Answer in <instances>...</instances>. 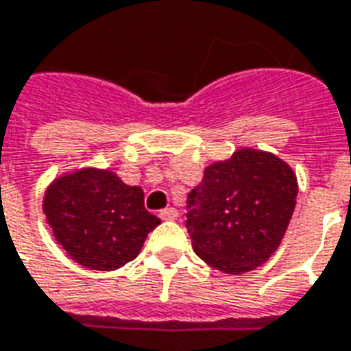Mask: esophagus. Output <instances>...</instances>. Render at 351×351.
<instances>
[{
	"instance_id": "esophagus-1",
	"label": "esophagus",
	"mask_w": 351,
	"mask_h": 351,
	"mask_svg": "<svg viewBox=\"0 0 351 351\" xmlns=\"http://www.w3.org/2000/svg\"><path fill=\"white\" fill-rule=\"evenodd\" d=\"M159 217H161L163 221H175L176 217H178V211H176L175 207H167V209H163V211L159 213Z\"/></svg>"
}]
</instances>
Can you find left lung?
Here are the masks:
<instances>
[{
    "label": "left lung",
    "mask_w": 351,
    "mask_h": 351,
    "mask_svg": "<svg viewBox=\"0 0 351 351\" xmlns=\"http://www.w3.org/2000/svg\"><path fill=\"white\" fill-rule=\"evenodd\" d=\"M298 178L275 154L242 147L204 171L188 194V234L207 265L226 275L261 267L292 219Z\"/></svg>",
    "instance_id": "left-lung-1"
}]
</instances>
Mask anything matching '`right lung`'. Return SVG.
<instances>
[{
    "mask_svg": "<svg viewBox=\"0 0 351 351\" xmlns=\"http://www.w3.org/2000/svg\"><path fill=\"white\" fill-rule=\"evenodd\" d=\"M53 236L78 265L115 271L132 261L161 221L144 207V190L109 169L86 167L57 176L44 194Z\"/></svg>",
    "mask_w": 351,
    "mask_h": 351,
    "instance_id": "obj_1",
    "label": "right lung"
}]
</instances>
